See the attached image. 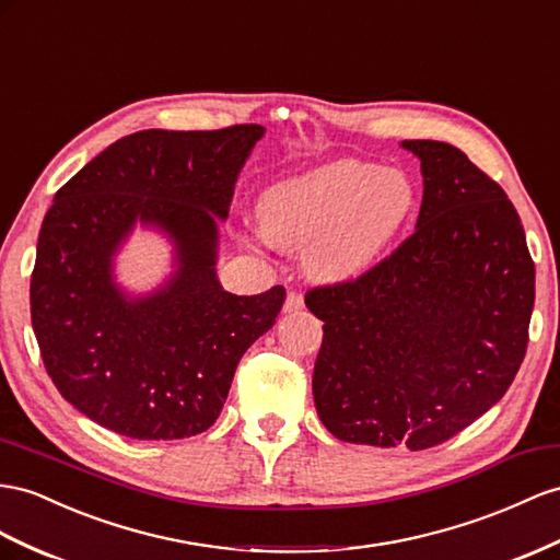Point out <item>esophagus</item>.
<instances>
[{"label":"esophagus","instance_id":"1","mask_svg":"<svg viewBox=\"0 0 560 560\" xmlns=\"http://www.w3.org/2000/svg\"><path fill=\"white\" fill-rule=\"evenodd\" d=\"M303 307H305V300H303V295L295 293V291H291L289 295H285L283 312H298V310H303Z\"/></svg>","mask_w":560,"mask_h":560}]
</instances>
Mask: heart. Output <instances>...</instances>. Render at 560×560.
Returning a JSON list of instances; mask_svg holds the SVG:
<instances>
[{
    "label": "heart",
    "instance_id": "b5f03b06",
    "mask_svg": "<svg viewBox=\"0 0 560 560\" xmlns=\"http://www.w3.org/2000/svg\"><path fill=\"white\" fill-rule=\"evenodd\" d=\"M419 206L402 167L334 161L279 179L257 200L265 236L303 250L310 277L346 283L374 269Z\"/></svg>",
    "mask_w": 560,
    "mask_h": 560
}]
</instances>
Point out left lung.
Listing matches in <instances>:
<instances>
[{
  "instance_id": "1",
  "label": "left lung",
  "mask_w": 560,
  "mask_h": 560,
  "mask_svg": "<svg viewBox=\"0 0 560 560\" xmlns=\"http://www.w3.org/2000/svg\"><path fill=\"white\" fill-rule=\"evenodd\" d=\"M399 147L421 161L417 232L305 305L324 322L312 393L328 433L417 452L509 390L527 348L535 262L504 189L464 151L433 139Z\"/></svg>"
}]
</instances>
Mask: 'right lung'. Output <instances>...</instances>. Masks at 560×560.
Here are the masks:
<instances>
[{
  "instance_id": "1",
  "label": "right lung",
  "mask_w": 560,
  "mask_h": 560,
  "mask_svg": "<svg viewBox=\"0 0 560 560\" xmlns=\"http://www.w3.org/2000/svg\"><path fill=\"white\" fill-rule=\"evenodd\" d=\"M262 137V125L141 130L54 196L31 281L33 331L54 385L94 423L132 440L203 433L243 352L275 326L283 285L234 295L218 279L220 224ZM137 228L171 246V271L149 292L117 277Z\"/></svg>"
}]
</instances>
